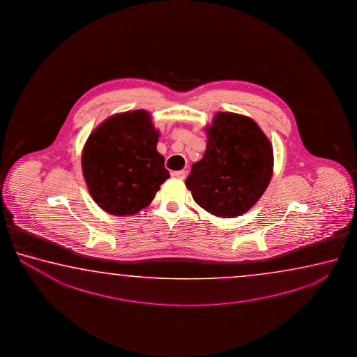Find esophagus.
I'll use <instances>...</instances> for the list:
<instances>
[{
  "instance_id": "esophagus-1",
  "label": "esophagus",
  "mask_w": 357,
  "mask_h": 357,
  "mask_svg": "<svg viewBox=\"0 0 357 357\" xmlns=\"http://www.w3.org/2000/svg\"><path fill=\"white\" fill-rule=\"evenodd\" d=\"M171 175L174 176V177H176V178L183 180V178L186 177V171H183V169H181V171H174Z\"/></svg>"
}]
</instances>
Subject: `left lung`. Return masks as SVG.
<instances>
[{"label":"left lung","instance_id":"obj_1","mask_svg":"<svg viewBox=\"0 0 357 357\" xmlns=\"http://www.w3.org/2000/svg\"><path fill=\"white\" fill-rule=\"evenodd\" d=\"M205 131L206 151L192 165L186 188L195 202L211 215H243L271 181V142L252 119L234 112H218Z\"/></svg>","mask_w":357,"mask_h":357}]
</instances>
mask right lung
Segmentation results:
<instances>
[{"mask_svg":"<svg viewBox=\"0 0 357 357\" xmlns=\"http://www.w3.org/2000/svg\"><path fill=\"white\" fill-rule=\"evenodd\" d=\"M158 136L145 109L112 115L91 132L82 150V174L103 211L128 216L151 204L169 177L156 150Z\"/></svg>","mask_w":357,"mask_h":357,"instance_id":"obj_1","label":"right lung"}]
</instances>
